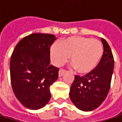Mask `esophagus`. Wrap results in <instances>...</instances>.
I'll list each match as a JSON object with an SVG mask.
<instances>
[{"mask_svg": "<svg viewBox=\"0 0 122 122\" xmlns=\"http://www.w3.org/2000/svg\"><path fill=\"white\" fill-rule=\"evenodd\" d=\"M65 72H66V70H65V69L61 68V69L59 70V77L62 76H63V74Z\"/></svg>", "mask_w": 122, "mask_h": 122, "instance_id": "1", "label": "esophagus"}]
</instances>
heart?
<instances>
[{
    "mask_svg": "<svg viewBox=\"0 0 122 122\" xmlns=\"http://www.w3.org/2000/svg\"><path fill=\"white\" fill-rule=\"evenodd\" d=\"M102 43L96 39L73 36L54 43L50 49L53 62L61 66L71 56V64L80 74L92 72L98 65L103 55Z\"/></svg>",
    "mask_w": 122,
    "mask_h": 122,
    "instance_id": "1",
    "label": "heart"
}]
</instances>
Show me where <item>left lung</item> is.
I'll use <instances>...</instances> for the list:
<instances>
[{"instance_id":"8db88e82","label":"left lung","mask_w":122,"mask_h":122,"mask_svg":"<svg viewBox=\"0 0 122 122\" xmlns=\"http://www.w3.org/2000/svg\"><path fill=\"white\" fill-rule=\"evenodd\" d=\"M104 52L97 67L84 76H75L69 96L76 107L83 111L97 108L105 100L110 88L114 60L110 46L101 39Z\"/></svg>"}]
</instances>
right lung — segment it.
I'll return each mask as SVG.
<instances>
[{"mask_svg":"<svg viewBox=\"0 0 122 122\" xmlns=\"http://www.w3.org/2000/svg\"><path fill=\"white\" fill-rule=\"evenodd\" d=\"M54 35L35 33L24 37L10 58V81L15 95L25 107L39 110L51 98L50 86L58 78L59 68L50 65Z\"/></svg>","mask_w":122,"mask_h":122,"instance_id":"right-lung-1","label":"right lung"}]
</instances>
